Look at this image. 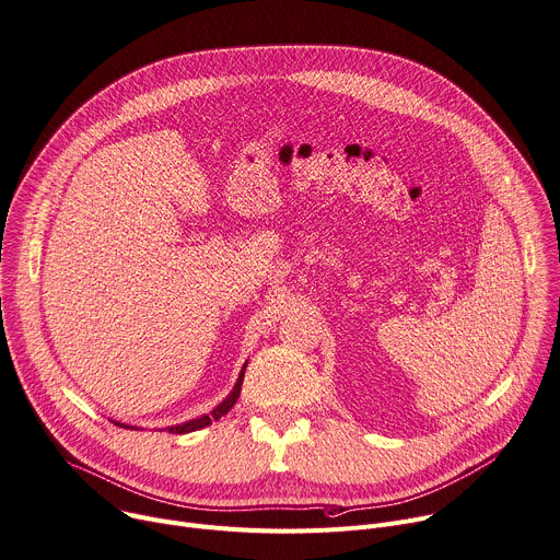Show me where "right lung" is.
I'll return each mask as SVG.
<instances>
[{"label":"right lung","instance_id":"add662e5","mask_svg":"<svg viewBox=\"0 0 560 560\" xmlns=\"http://www.w3.org/2000/svg\"><path fill=\"white\" fill-rule=\"evenodd\" d=\"M244 369H246V364H244L242 371H240V376H237V383H235L233 392H231L211 413H205V416L194 418V420H189V422H182V424L168 427V431H171V433H189V431H196V429H202V427L211 424L213 420H220V418L235 405V400L240 398V389H242V381H244ZM115 424H119V422H115ZM119 427H124V429H138V427H129V424H119Z\"/></svg>","mask_w":560,"mask_h":560}]
</instances>
